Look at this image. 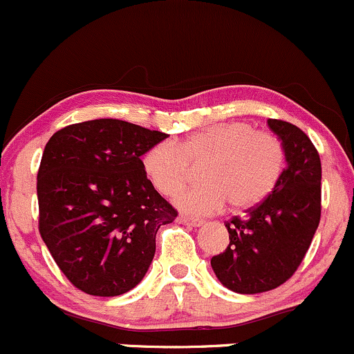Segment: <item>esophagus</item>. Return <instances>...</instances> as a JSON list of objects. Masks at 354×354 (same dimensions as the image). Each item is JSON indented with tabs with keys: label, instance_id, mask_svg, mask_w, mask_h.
Here are the masks:
<instances>
[{
	"label": "esophagus",
	"instance_id": "obj_1",
	"mask_svg": "<svg viewBox=\"0 0 354 354\" xmlns=\"http://www.w3.org/2000/svg\"><path fill=\"white\" fill-rule=\"evenodd\" d=\"M180 221L185 225H189V227H201V225H203V220L192 218V216H185V215L180 216Z\"/></svg>",
	"mask_w": 354,
	"mask_h": 354
}]
</instances>
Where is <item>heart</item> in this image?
Wrapping results in <instances>:
<instances>
[{"label": "heart", "instance_id": "heart-1", "mask_svg": "<svg viewBox=\"0 0 354 354\" xmlns=\"http://www.w3.org/2000/svg\"><path fill=\"white\" fill-rule=\"evenodd\" d=\"M200 165L203 181L178 195V207L196 215L218 212L227 201L234 209H247L274 192L286 151L272 131L234 120L196 131L176 145L159 141L141 158L146 178L162 196L176 195Z\"/></svg>", "mask_w": 354, "mask_h": 354}]
</instances>
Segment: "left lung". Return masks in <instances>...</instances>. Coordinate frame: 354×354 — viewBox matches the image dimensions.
<instances>
[{
	"mask_svg": "<svg viewBox=\"0 0 354 354\" xmlns=\"http://www.w3.org/2000/svg\"><path fill=\"white\" fill-rule=\"evenodd\" d=\"M282 139L287 166L274 192L247 216L225 221L230 243L212 257L225 287L239 294L272 290L289 281L309 250L321 220V159L308 134L294 124L269 119Z\"/></svg>",
	"mask_w": 354,
	"mask_h": 354,
	"instance_id": "8db88e82",
	"label": "left lung"
}]
</instances>
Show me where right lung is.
<instances>
[{
	"mask_svg": "<svg viewBox=\"0 0 354 354\" xmlns=\"http://www.w3.org/2000/svg\"><path fill=\"white\" fill-rule=\"evenodd\" d=\"M166 136L94 119L46 142L37 176L38 230L82 292L112 297L138 286L153 262L158 228L178 216L141 166L146 149Z\"/></svg>",
	"mask_w": 354,
	"mask_h": 354,
	"instance_id": "1",
	"label": "right lung"
}]
</instances>
